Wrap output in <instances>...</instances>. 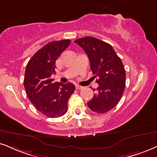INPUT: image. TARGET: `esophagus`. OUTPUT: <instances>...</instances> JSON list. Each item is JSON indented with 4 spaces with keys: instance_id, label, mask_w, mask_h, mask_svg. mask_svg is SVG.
Wrapping results in <instances>:
<instances>
[{
    "instance_id": "esophagus-1",
    "label": "esophagus",
    "mask_w": 157,
    "mask_h": 157,
    "mask_svg": "<svg viewBox=\"0 0 157 157\" xmlns=\"http://www.w3.org/2000/svg\"><path fill=\"white\" fill-rule=\"evenodd\" d=\"M75 89H76V90H82V89H83V86H79V85H75Z\"/></svg>"
}]
</instances>
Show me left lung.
<instances>
[{
	"mask_svg": "<svg viewBox=\"0 0 157 157\" xmlns=\"http://www.w3.org/2000/svg\"><path fill=\"white\" fill-rule=\"evenodd\" d=\"M75 43L87 55L90 67L98 87L88 107L98 113H104L117 106L125 88L126 73L124 65L109 44L90 36L78 38Z\"/></svg>",
	"mask_w": 157,
	"mask_h": 157,
	"instance_id": "obj_1",
	"label": "left lung"
}]
</instances>
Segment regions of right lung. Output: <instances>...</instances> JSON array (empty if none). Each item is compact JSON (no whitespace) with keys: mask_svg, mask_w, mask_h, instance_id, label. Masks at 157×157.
Instances as JSON below:
<instances>
[{"mask_svg":"<svg viewBox=\"0 0 157 157\" xmlns=\"http://www.w3.org/2000/svg\"><path fill=\"white\" fill-rule=\"evenodd\" d=\"M71 44L61 40L47 44L38 50L28 62L25 69L24 86L29 100L38 111L49 118L63 116L67 102L74 92L72 83L54 82L55 62Z\"/></svg>","mask_w":157,"mask_h":157,"instance_id":"obj_1","label":"right lung"}]
</instances>
